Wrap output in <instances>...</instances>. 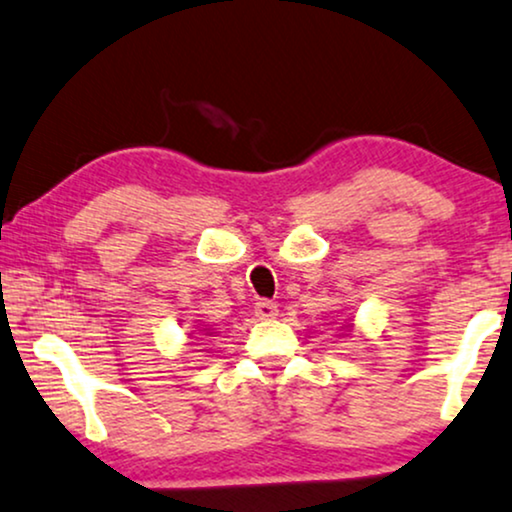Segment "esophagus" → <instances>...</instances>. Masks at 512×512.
I'll list each match as a JSON object with an SVG mask.
<instances>
[{
  "mask_svg": "<svg viewBox=\"0 0 512 512\" xmlns=\"http://www.w3.org/2000/svg\"><path fill=\"white\" fill-rule=\"evenodd\" d=\"M254 311H256V318L270 320V318H275V315H277V304H275V301L261 299V301H258V304L254 306Z\"/></svg>",
  "mask_w": 512,
  "mask_h": 512,
  "instance_id": "1",
  "label": "esophagus"
}]
</instances>
